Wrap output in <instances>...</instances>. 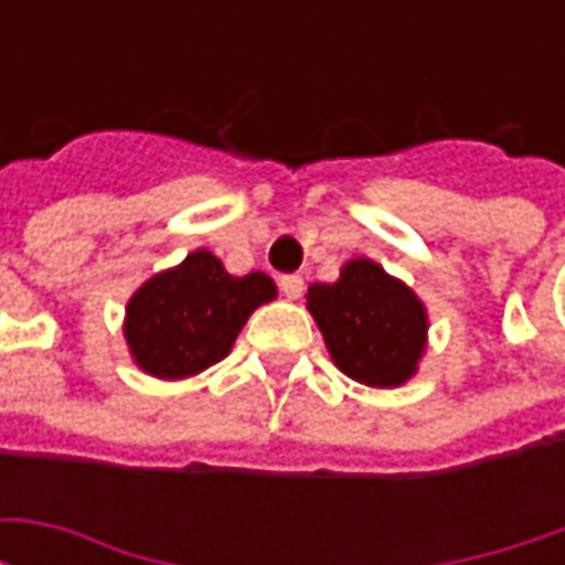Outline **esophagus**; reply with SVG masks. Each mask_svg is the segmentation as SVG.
<instances>
[{
	"instance_id": "1",
	"label": "esophagus",
	"mask_w": 565,
	"mask_h": 565,
	"mask_svg": "<svg viewBox=\"0 0 565 565\" xmlns=\"http://www.w3.org/2000/svg\"><path fill=\"white\" fill-rule=\"evenodd\" d=\"M302 290H306V281H302L299 275H284L281 294L287 296V299H299V296H302Z\"/></svg>"
}]
</instances>
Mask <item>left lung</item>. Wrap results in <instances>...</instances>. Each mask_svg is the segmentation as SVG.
Instances as JSON below:
<instances>
[{
  "instance_id": "1",
  "label": "left lung",
  "mask_w": 565,
  "mask_h": 565,
  "mask_svg": "<svg viewBox=\"0 0 565 565\" xmlns=\"http://www.w3.org/2000/svg\"><path fill=\"white\" fill-rule=\"evenodd\" d=\"M306 308L348 379L393 391L417 375L429 330L426 306L375 259H348L339 281L311 284Z\"/></svg>"
}]
</instances>
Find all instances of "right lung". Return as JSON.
Instances as JSON below:
<instances>
[{
	"instance_id": "add662e5",
	"label": "right lung",
	"mask_w": 565,
	"mask_h": 565,
	"mask_svg": "<svg viewBox=\"0 0 565 565\" xmlns=\"http://www.w3.org/2000/svg\"><path fill=\"white\" fill-rule=\"evenodd\" d=\"M275 296L278 287L269 275L235 278L199 247L129 296L124 318L129 356L153 379H193L233 351L247 318Z\"/></svg>"
}]
</instances>
